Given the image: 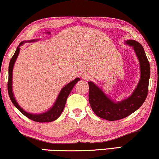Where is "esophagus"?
I'll list each match as a JSON object with an SVG mask.
<instances>
[{"label":"esophagus","mask_w":159,"mask_h":159,"mask_svg":"<svg viewBox=\"0 0 159 159\" xmlns=\"http://www.w3.org/2000/svg\"><path fill=\"white\" fill-rule=\"evenodd\" d=\"M90 75H88V74L84 73V74H82V80H90Z\"/></svg>","instance_id":"esophagus-1"}]
</instances>
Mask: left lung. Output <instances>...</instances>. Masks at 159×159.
Instances as JSON below:
<instances>
[{
	"mask_svg": "<svg viewBox=\"0 0 159 159\" xmlns=\"http://www.w3.org/2000/svg\"><path fill=\"white\" fill-rule=\"evenodd\" d=\"M125 43L133 48L140 63V80L132 94L122 101H115L94 82H88L89 102L91 108L98 116L108 121L119 120L134 113L144 103L148 92L151 67L144 48L134 40H127Z\"/></svg>",
	"mask_w": 159,
	"mask_h": 159,
	"instance_id": "left-lung-1",
	"label": "left lung"
}]
</instances>
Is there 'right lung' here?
<instances>
[{"label": "right lung", "instance_id": "obj_1", "mask_svg": "<svg viewBox=\"0 0 159 159\" xmlns=\"http://www.w3.org/2000/svg\"><path fill=\"white\" fill-rule=\"evenodd\" d=\"M38 39H34V40H27V41H22L19 45L16 50V52L13 56L11 59L10 61L9 66H8V95H9L10 99L11 102L14 104L15 107L20 111L21 114H23L25 116L29 118L31 120H33L34 121H38V122H51V121H55L57 119L60 115L61 114L63 111L64 109L65 104H66V99L68 98L69 95L70 94L71 90H72L76 84V83L78 81H80V78H76L69 82L67 84H66L64 88L61 89L60 91L59 94H58L57 98H56L55 103L52 106V107L48 110L47 111L44 113H41V114H33V113H29L26 111L19 105L17 103L16 98H15L14 93H13L12 89V78H13V69H14L15 62H16V58L18 57L19 52H20V46H21L25 43H31V42H36L38 41Z\"/></svg>", "mask_w": 159, "mask_h": 159}]
</instances>
